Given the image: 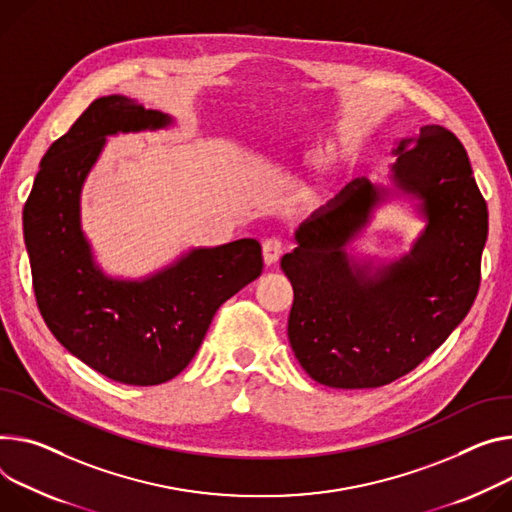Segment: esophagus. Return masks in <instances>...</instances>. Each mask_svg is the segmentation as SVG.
Returning a JSON list of instances; mask_svg holds the SVG:
<instances>
[{
    "mask_svg": "<svg viewBox=\"0 0 512 512\" xmlns=\"http://www.w3.org/2000/svg\"><path fill=\"white\" fill-rule=\"evenodd\" d=\"M282 253H284V243L280 239L271 237V239L263 241V261H265V265H273L277 259L282 257Z\"/></svg>",
    "mask_w": 512,
    "mask_h": 512,
    "instance_id": "obj_1",
    "label": "esophagus"
}]
</instances>
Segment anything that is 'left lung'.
I'll list each match as a JSON object with an SVG mask.
<instances>
[{
	"mask_svg": "<svg viewBox=\"0 0 512 512\" xmlns=\"http://www.w3.org/2000/svg\"><path fill=\"white\" fill-rule=\"evenodd\" d=\"M390 183L357 177L296 230L282 257L294 288L288 339L329 388H380L429 357L466 318L480 286L488 208L466 149L429 124L392 149ZM417 200L426 228L398 260H355L344 247L392 197Z\"/></svg>",
	"mask_w": 512,
	"mask_h": 512,
	"instance_id": "8db88e82",
	"label": "left lung"
}]
</instances>
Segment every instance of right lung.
<instances>
[{"instance_id":"obj_1","label":"right lung","mask_w":512,"mask_h":512,"mask_svg":"<svg viewBox=\"0 0 512 512\" xmlns=\"http://www.w3.org/2000/svg\"><path fill=\"white\" fill-rule=\"evenodd\" d=\"M175 120L126 96L91 104L40 161L24 206V241L40 314L55 339L98 374L157 386L188 367L216 310L261 275V245L196 247L141 277L108 275L81 228V190L108 136Z\"/></svg>"}]
</instances>
